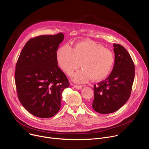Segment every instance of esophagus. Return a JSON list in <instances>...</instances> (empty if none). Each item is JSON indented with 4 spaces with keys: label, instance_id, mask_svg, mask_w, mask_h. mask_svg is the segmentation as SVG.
I'll list each match as a JSON object with an SVG mask.
<instances>
[{
    "label": "esophagus",
    "instance_id": "obj_1",
    "mask_svg": "<svg viewBox=\"0 0 149 149\" xmlns=\"http://www.w3.org/2000/svg\"><path fill=\"white\" fill-rule=\"evenodd\" d=\"M73 86L74 87V88L77 89H81L83 87V86H80V85H74Z\"/></svg>",
    "mask_w": 149,
    "mask_h": 149
}]
</instances>
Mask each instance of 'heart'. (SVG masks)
Segmentation results:
<instances>
[{
    "label": "heart",
    "instance_id": "1",
    "mask_svg": "<svg viewBox=\"0 0 149 149\" xmlns=\"http://www.w3.org/2000/svg\"><path fill=\"white\" fill-rule=\"evenodd\" d=\"M56 61L69 76L81 67L73 79L76 82L86 83L91 79L98 81L107 77L113 69L114 56L111 51L92 40L80 41L73 48L65 45L56 52Z\"/></svg>",
    "mask_w": 149,
    "mask_h": 149
}]
</instances>
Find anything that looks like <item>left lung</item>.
Wrapping results in <instances>:
<instances>
[{"mask_svg":"<svg viewBox=\"0 0 149 149\" xmlns=\"http://www.w3.org/2000/svg\"><path fill=\"white\" fill-rule=\"evenodd\" d=\"M115 61L110 74L94 85L93 109L101 114L113 113L122 107L130 97L134 79L135 67L127 50L113 43Z\"/></svg>","mask_w":149,"mask_h":149,"instance_id":"8db88e82","label":"left lung"}]
</instances>
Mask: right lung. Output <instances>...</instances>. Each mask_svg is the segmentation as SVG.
Listing matches in <instances>:
<instances>
[{
    "label": "right lung",
    "instance_id": "obj_1",
    "mask_svg": "<svg viewBox=\"0 0 149 149\" xmlns=\"http://www.w3.org/2000/svg\"><path fill=\"white\" fill-rule=\"evenodd\" d=\"M63 39L62 33L32 38L18 58L15 73L17 96L24 109L35 116L55 115L61 109L62 92L69 86L56 61V52Z\"/></svg>",
    "mask_w": 149,
    "mask_h": 149
}]
</instances>
